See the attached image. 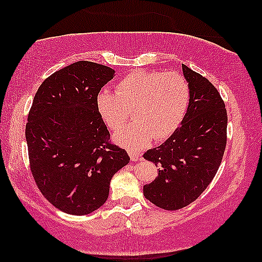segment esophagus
I'll list each match as a JSON object with an SVG mask.
<instances>
[{
    "instance_id": "esophagus-1",
    "label": "esophagus",
    "mask_w": 262,
    "mask_h": 262,
    "mask_svg": "<svg viewBox=\"0 0 262 262\" xmlns=\"http://www.w3.org/2000/svg\"><path fill=\"white\" fill-rule=\"evenodd\" d=\"M128 154H130L131 161L141 160V154H139V151H136L134 149H128Z\"/></svg>"
}]
</instances>
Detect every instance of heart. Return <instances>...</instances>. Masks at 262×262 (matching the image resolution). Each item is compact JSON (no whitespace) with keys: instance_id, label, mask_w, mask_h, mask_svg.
<instances>
[{"instance_id":"1","label":"heart","mask_w":262,"mask_h":262,"mask_svg":"<svg viewBox=\"0 0 262 262\" xmlns=\"http://www.w3.org/2000/svg\"><path fill=\"white\" fill-rule=\"evenodd\" d=\"M189 85L177 72L138 70L121 78L117 93L101 90L96 107L102 120L112 130L126 123L132 108L134 123L115 132V142L142 149L151 138L162 141L177 130L188 108Z\"/></svg>"}]
</instances>
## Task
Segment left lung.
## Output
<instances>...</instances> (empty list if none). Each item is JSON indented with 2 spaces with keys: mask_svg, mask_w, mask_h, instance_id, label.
<instances>
[{
  "mask_svg": "<svg viewBox=\"0 0 262 262\" xmlns=\"http://www.w3.org/2000/svg\"><path fill=\"white\" fill-rule=\"evenodd\" d=\"M189 83V106L167 141L144 152L159 167L145 184V199L166 210L184 208L207 189L222 164L227 139V112L222 96L207 78L182 64Z\"/></svg>",
  "mask_w": 262,
  "mask_h": 262,
  "instance_id": "obj_1",
  "label": "left lung"
}]
</instances>
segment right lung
I'll use <instances>...</instances> for the list:
<instances>
[{
    "mask_svg": "<svg viewBox=\"0 0 262 262\" xmlns=\"http://www.w3.org/2000/svg\"><path fill=\"white\" fill-rule=\"evenodd\" d=\"M115 71L91 61L63 67L40 84L27 115L30 168L43 196L57 209L85 215L103 205L111 179L130 162L111 142L96 107Z\"/></svg>",
    "mask_w": 262,
    "mask_h": 262,
    "instance_id": "right-lung-1",
    "label": "right lung"
}]
</instances>
